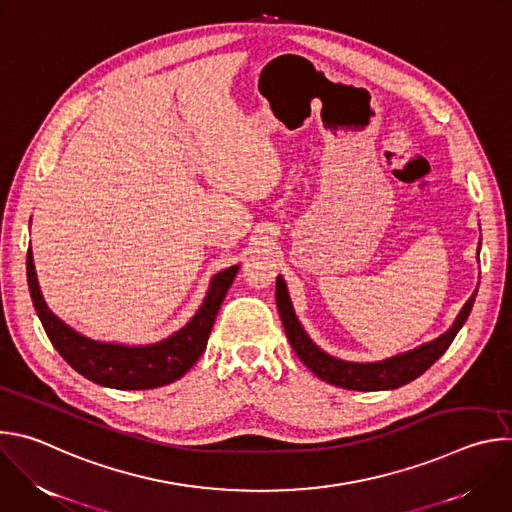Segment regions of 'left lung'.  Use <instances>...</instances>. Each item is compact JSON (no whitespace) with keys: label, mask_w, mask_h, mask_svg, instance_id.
Here are the masks:
<instances>
[{"label":"left lung","mask_w":512,"mask_h":512,"mask_svg":"<svg viewBox=\"0 0 512 512\" xmlns=\"http://www.w3.org/2000/svg\"><path fill=\"white\" fill-rule=\"evenodd\" d=\"M478 291V289H476ZM476 291L472 298L464 304L460 314L456 316L454 324L450 326L448 332L442 336H437L431 342H425L413 350L389 356L385 360L377 362H352V360H342L326 350H322L304 330L300 324L294 304L289 300V291L281 275H277L275 281V300H277V310L287 334V340L294 348V352L300 356V360L306 364V367L320 377L322 381L342 387V389H352V391H389V389H399L417 377H421L431 364L440 358L450 344L454 342L456 334L460 328L466 324L474 300H476Z\"/></svg>","instance_id":"8db88e82"}]
</instances>
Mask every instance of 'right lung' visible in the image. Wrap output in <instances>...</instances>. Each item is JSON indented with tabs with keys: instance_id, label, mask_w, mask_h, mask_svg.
I'll use <instances>...</instances> for the list:
<instances>
[{
	"instance_id": "right-lung-1",
	"label": "right lung",
	"mask_w": 512,
	"mask_h": 512,
	"mask_svg": "<svg viewBox=\"0 0 512 512\" xmlns=\"http://www.w3.org/2000/svg\"><path fill=\"white\" fill-rule=\"evenodd\" d=\"M241 265L218 271L208 283V291L186 326L150 344L101 342L85 336L60 320L46 304L38 283L32 249H28L26 271L36 314L60 356L85 379L111 389L141 391L170 385L184 377L202 356L214 318L221 310L231 283Z\"/></svg>"
}]
</instances>
